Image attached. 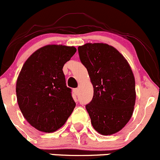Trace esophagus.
<instances>
[{
    "mask_svg": "<svg viewBox=\"0 0 160 160\" xmlns=\"http://www.w3.org/2000/svg\"><path fill=\"white\" fill-rule=\"evenodd\" d=\"M73 92H74V93H75V94L77 96V95H78V92L79 91H78V88H74Z\"/></svg>",
    "mask_w": 160,
    "mask_h": 160,
    "instance_id": "esophagus-1",
    "label": "esophagus"
}]
</instances>
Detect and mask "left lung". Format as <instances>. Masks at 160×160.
I'll return each mask as SVG.
<instances>
[{
    "label": "left lung",
    "instance_id": "left-lung-1",
    "mask_svg": "<svg viewBox=\"0 0 160 160\" xmlns=\"http://www.w3.org/2000/svg\"><path fill=\"white\" fill-rule=\"evenodd\" d=\"M81 62L93 85V97L85 106L92 127L110 135L120 132L133 114L135 81L124 57L112 46L85 43L78 48Z\"/></svg>",
    "mask_w": 160,
    "mask_h": 160
}]
</instances>
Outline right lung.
<instances>
[{
    "mask_svg": "<svg viewBox=\"0 0 160 160\" xmlns=\"http://www.w3.org/2000/svg\"><path fill=\"white\" fill-rule=\"evenodd\" d=\"M75 52V47L44 46L22 68L16 82L17 101L26 121L38 131L56 132L73 112L76 104L62 69Z\"/></svg>",
    "mask_w": 160,
    "mask_h": 160,
    "instance_id": "1",
    "label": "right lung"
}]
</instances>
